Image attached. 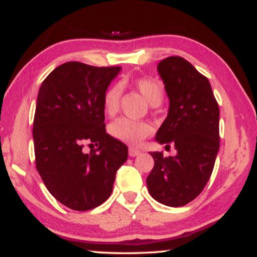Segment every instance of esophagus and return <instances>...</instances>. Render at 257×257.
Segmentation results:
<instances>
[{
  "label": "esophagus",
  "instance_id": "1",
  "mask_svg": "<svg viewBox=\"0 0 257 257\" xmlns=\"http://www.w3.org/2000/svg\"><path fill=\"white\" fill-rule=\"evenodd\" d=\"M139 154H141V152H140L139 149H136V148H133V147L129 148V157L134 158V157H138Z\"/></svg>",
  "mask_w": 257,
  "mask_h": 257
}]
</instances>
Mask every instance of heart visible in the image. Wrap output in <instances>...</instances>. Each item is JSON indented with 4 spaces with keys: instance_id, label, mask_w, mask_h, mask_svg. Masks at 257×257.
I'll list each match as a JSON object with an SVG mask.
<instances>
[{
    "instance_id": "1",
    "label": "heart",
    "mask_w": 257,
    "mask_h": 257,
    "mask_svg": "<svg viewBox=\"0 0 257 257\" xmlns=\"http://www.w3.org/2000/svg\"><path fill=\"white\" fill-rule=\"evenodd\" d=\"M136 89L147 99L151 105H159L164 99V86L157 79L147 77L136 78L133 82ZM122 89L119 85H111L103 96V109L108 116H113L119 109ZM153 133L151 123L145 121H135L126 117L116 119L109 125V134L117 141L129 145H139Z\"/></svg>"
}]
</instances>
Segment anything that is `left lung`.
<instances>
[{
  "label": "left lung",
  "mask_w": 257,
  "mask_h": 257,
  "mask_svg": "<svg viewBox=\"0 0 257 257\" xmlns=\"http://www.w3.org/2000/svg\"><path fill=\"white\" fill-rule=\"evenodd\" d=\"M158 72L170 99L167 117L155 135L160 145H174L175 157L153 152L147 177L151 196L179 207L199 196L209 181L219 149V108L209 79L181 57H168Z\"/></svg>",
  "instance_id": "obj_1"
}]
</instances>
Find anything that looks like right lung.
I'll return each mask as SVG.
<instances>
[{
    "label": "right lung",
    "mask_w": 257,
    "mask_h": 257,
    "mask_svg": "<svg viewBox=\"0 0 257 257\" xmlns=\"http://www.w3.org/2000/svg\"><path fill=\"white\" fill-rule=\"evenodd\" d=\"M119 66L69 61L46 77L38 93L33 123L37 170L52 196L86 211L110 197L128 147L105 133L103 96ZM85 143L95 150L82 152Z\"/></svg>",
    "instance_id": "add662e5"
}]
</instances>
